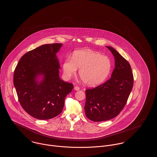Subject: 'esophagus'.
I'll return each instance as SVG.
<instances>
[{
    "label": "esophagus",
    "instance_id": "1",
    "mask_svg": "<svg viewBox=\"0 0 157 157\" xmlns=\"http://www.w3.org/2000/svg\"><path fill=\"white\" fill-rule=\"evenodd\" d=\"M74 90H80V88L78 86H75L74 87Z\"/></svg>",
    "mask_w": 157,
    "mask_h": 157
}]
</instances>
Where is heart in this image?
Returning a JSON list of instances; mask_svg holds the SVG:
<instances>
[{"instance_id":"obj_1","label":"heart","mask_w":157,"mask_h":157,"mask_svg":"<svg viewBox=\"0 0 157 157\" xmlns=\"http://www.w3.org/2000/svg\"><path fill=\"white\" fill-rule=\"evenodd\" d=\"M83 82L89 86H95L104 82L111 72L112 62L110 59L100 53L89 49L75 51L72 59L67 58L62 65L63 75L67 79L76 74Z\"/></svg>"}]
</instances>
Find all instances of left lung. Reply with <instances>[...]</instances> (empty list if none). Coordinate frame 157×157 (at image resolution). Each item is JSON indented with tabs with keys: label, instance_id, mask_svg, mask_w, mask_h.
Here are the masks:
<instances>
[{
	"label": "left lung",
	"instance_id": "8db88e82",
	"mask_svg": "<svg viewBox=\"0 0 157 157\" xmlns=\"http://www.w3.org/2000/svg\"><path fill=\"white\" fill-rule=\"evenodd\" d=\"M106 48L115 58L111 78L94 88L85 90V114L94 122L108 121L117 117L127 104L134 83L129 62L112 47Z\"/></svg>",
	"mask_w": 157,
	"mask_h": 157
}]
</instances>
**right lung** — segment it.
I'll return each mask as SVG.
<instances>
[{
    "label": "right lung",
    "instance_id": "obj_1",
    "mask_svg": "<svg viewBox=\"0 0 157 157\" xmlns=\"http://www.w3.org/2000/svg\"><path fill=\"white\" fill-rule=\"evenodd\" d=\"M62 44L40 46L23 55L15 68L13 83L20 104L32 117L49 120L60 114L73 84L59 78L56 53ZM43 75L39 82L38 77Z\"/></svg>",
    "mask_w": 157,
    "mask_h": 157
}]
</instances>
